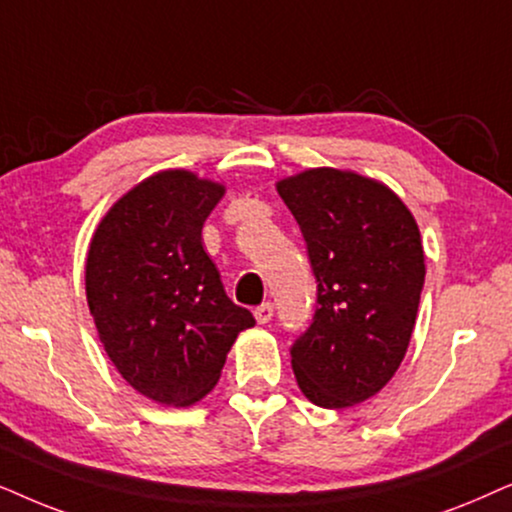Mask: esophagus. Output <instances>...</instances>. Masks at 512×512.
Masks as SVG:
<instances>
[{"mask_svg":"<svg viewBox=\"0 0 512 512\" xmlns=\"http://www.w3.org/2000/svg\"><path fill=\"white\" fill-rule=\"evenodd\" d=\"M252 313H255V320H257V323H260V325L269 323L271 316H274V304H271V302H264V304L257 306V309L252 311Z\"/></svg>","mask_w":512,"mask_h":512,"instance_id":"1","label":"esophagus"}]
</instances>
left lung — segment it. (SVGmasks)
I'll use <instances>...</instances> for the list:
<instances>
[{
  "instance_id": "8db88e82",
  "label": "left lung",
  "mask_w": 512,
  "mask_h": 512,
  "mask_svg": "<svg viewBox=\"0 0 512 512\" xmlns=\"http://www.w3.org/2000/svg\"><path fill=\"white\" fill-rule=\"evenodd\" d=\"M318 283L313 323L292 346L313 405L346 410L377 395L403 363L426 264L417 220L384 182L309 168L276 182Z\"/></svg>"
}]
</instances>
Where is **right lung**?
<instances>
[{
	"label": "right lung",
	"instance_id": "1",
	"mask_svg": "<svg viewBox=\"0 0 512 512\" xmlns=\"http://www.w3.org/2000/svg\"><path fill=\"white\" fill-rule=\"evenodd\" d=\"M224 192L192 170H159L107 210L88 245L86 299L100 342L121 377L159 405L199 403L255 325L203 250V222Z\"/></svg>",
	"mask_w": 512,
	"mask_h": 512
}]
</instances>
